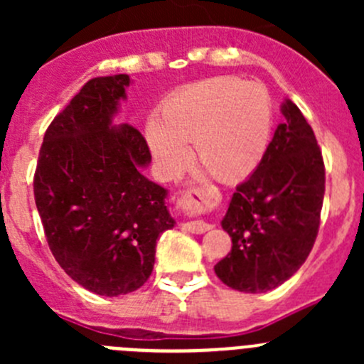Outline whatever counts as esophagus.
Returning <instances> with one entry per match:
<instances>
[{
  "label": "esophagus",
  "instance_id": "34e87169",
  "mask_svg": "<svg viewBox=\"0 0 364 364\" xmlns=\"http://www.w3.org/2000/svg\"><path fill=\"white\" fill-rule=\"evenodd\" d=\"M208 204L209 193L203 188H188L181 193V197H179V205H181L183 209H186V211H203ZM185 229L193 234H203L208 232V230L211 229V225L203 222V220H197V222H186Z\"/></svg>",
  "mask_w": 364,
  "mask_h": 364
}]
</instances>
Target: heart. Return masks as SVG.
Listing matches in <instances>:
<instances>
[{
	"mask_svg": "<svg viewBox=\"0 0 364 364\" xmlns=\"http://www.w3.org/2000/svg\"><path fill=\"white\" fill-rule=\"evenodd\" d=\"M273 128V102L257 80L213 77L172 93L159 121L148 123L153 155L174 176L193 160L218 181H240L255 171Z\"/></svg>",
	"mask_w": 364,
	"mask_h": 364,
	"instance_id": "obj_1",
	"label": "heart"
}]
</instances>
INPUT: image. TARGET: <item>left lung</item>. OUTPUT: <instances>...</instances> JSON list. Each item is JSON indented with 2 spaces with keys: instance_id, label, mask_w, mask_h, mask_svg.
<instances>
[{
  "instance_id": "left-lung-1",
  "label": "left lung",
  "mask_w": 364,
  "mask_h": 364,
  "mask_svg": "<svg viewBox=\"0 0 364 364\" xmlns=\"http://www.w3.org/2000/svg\"><path fill=\"white\" fill-rule=\"evenodd\" d=\"M260 164L236 186L222 227L232 240L215 273L227 287L259 294L287 282L314 248L321 225L326 168L314 130L296 104L282 107Z\"/></svg>"
}]
</instances>
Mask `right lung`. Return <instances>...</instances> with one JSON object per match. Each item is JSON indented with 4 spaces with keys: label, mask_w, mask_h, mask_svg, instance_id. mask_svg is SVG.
<instances>
[{
    "label": "right lung",
    "mask_w": 364,
    "mask_h": 364,
    "mask_svg": "<svg viewBox=\"0 0 364 364\" xmlns=\"http://www.w3.org/2000/svg\"><path fill=\"white\" fill-rule=\"evenodd\" d=\"M127 73L95 77L47 127L33 192L46 240L72 280L100 296L146 284L156 240L174 227L165 188L141 167L151 151L132 124L111 127Z\"/></svg>",
    "instance_id": "right-lung-1"
}]
</instances>
